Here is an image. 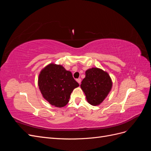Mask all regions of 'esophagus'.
<instances>
[{"label": "esophagus", "mask_w": 151, "mask_h": 151, "mask_svg": "<svg viewBox=\"0 0 151 151\" xmlns=\"http://www.w3.org/2000/svg\"><path fill=\"white\" fill-rule=\"evenodd\" d=\"M76 81H77V83H78L79 84H81V79L80 78H79V79H76Z\"/></svg>", "instance_id": "1"}]
</instances>
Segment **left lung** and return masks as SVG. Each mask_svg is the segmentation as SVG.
Listing matches in <instances>:
<instances>
[{"label":"left lung","instance_id":"obj_1","mask_svg":"<svg viewBox=\"0 0 151 151\" xmlns=\"http://www.w3.org/2000/svg\"><path fill=\"white\" fill-rule=\"evenodd\" d=\"M112 86V80L107 72L93 67L86 71L85 78L81 82V88L88 102L93 106H98L107 97Z\"/></svg>","mask_w":151,"mask_h":151}]
</instances>
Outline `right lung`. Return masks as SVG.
Segmentation results:
<instances>
[{"instance_id": "1", "label": "right lung", "mask_w": 151, "mask_h": 151, "mask_svg": "<svg viewBox=\"0 0 151 151\" xmlns=\"http://www.w3.org/2000/svg\"><path fill=\"white\" fill-rule=\"evenodd\" d=\"M38 84L43 98L57 108L65 106L69 101L73 90L79 86L70 71L53 63L40 71Z\"/></svg>"}]
</instances>
